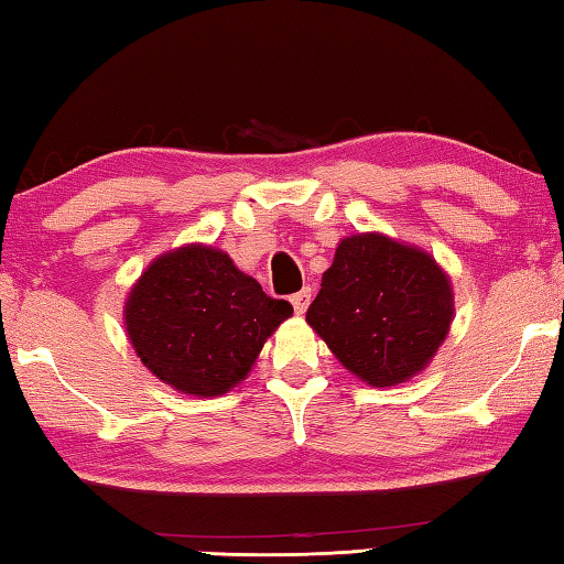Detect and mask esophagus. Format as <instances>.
I'll list each match as a JSON object with an SVG mask.
<instances>
[{"instance_id": "1", "label": "esophagus", "mask_w": 564, "mask_h": 564, "mask_svg": "<svg viewBox=\"0 0 564 564\" xmlns=\"http://www.w3.org/2000/svg\"><path fill=\"white\" fill-rule=\"evenodd\" d=\"M291 303H293V311L301 316V313H305V308H308V303H311V289H301L299 293H293Z\"/></svg>"}]
</instances>
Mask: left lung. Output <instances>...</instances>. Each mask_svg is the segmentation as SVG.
<instances>
[{
    "label": "left lung",
    "instance_id": "obj_1",
    "mask_svg": "<svg viewBox=\"0 0 564 564\" xmlns=\"http://www.w3.org/2000/svg\"><path fill=\"white\" fill-rule=\"evenodd\" d=\"M305 321L352 376L386 388L423 370L441 348L453 293L427 253L360 234L340 241Z\"/></svg>",
    "mask_w": 564,
    "mask_h": 564
}]
</instances>
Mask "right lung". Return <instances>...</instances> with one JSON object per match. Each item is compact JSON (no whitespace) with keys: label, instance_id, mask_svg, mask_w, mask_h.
<instances>
[{"label":"right lung","instance_id":"add662e5","mask_svg":"<svg viewBox=\"0 0 564 564\" xmlns=\"http://www.w3.org/2000/svg\"><path fill=\"white\" fill-rule=\"evenodd\" d=\"M293 313L226 253L186 246L161 256L127 301L131 346L156 378L188 395H221L243 380L265 338Z\"/></svg>","mask_w":564,"mask_h":564}]
</instances>
